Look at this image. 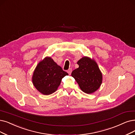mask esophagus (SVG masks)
Returning <instances> with one entry per match:
<instances>
[{
    "mask_svg": "<svg viewBox=\"0 0 135 135\" xmlns=\"http://www.w3.org/2000/svg\"><path fill=\"white\" fill-rule=\"evenodd\" d=\"M68 73L69 74V75H71V72H72V69H69L67 71Z\"/></svg>",
    "mask_w": 135,
    "mask_h": 135,
    "instance_id": "1",
    "label": "esophagus"
}]
</instances>
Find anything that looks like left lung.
<instances>
[{"label":"left lung","mask_w":135,"mask_h":135,"mask_svg":"<svg viewBox=\"0 0 135 135\" xmlns=\"http://www.w3.org/2000/svg\"><path fill=\"white\" fill-rule=\"evenodd\" d=\"M77 64L79 68L73 71L71 76L83 92L88 94L95 93L102 82V74L98 64L88 56L81 58Z\"/></svg>","instance_id":"1"}]
</instances>
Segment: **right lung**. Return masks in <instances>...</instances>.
<instances>
[{
  "label": "right lung",
  "instance_id": "add662e5",
  "mask_svg": "<svg viewBox=\"0 0 135 135\" xmlns=\"http://www.w3.org/2000/svg\"><path fill=\"white\" fill-rule=\"evenodd\" d=\"M68 75L51 57H45L36 66L32 82L41 94L49 95L57 90L62 79Z\"/></svg>",
  "mask_w": 135,
  "mask_h": 135
}]
</instances>
